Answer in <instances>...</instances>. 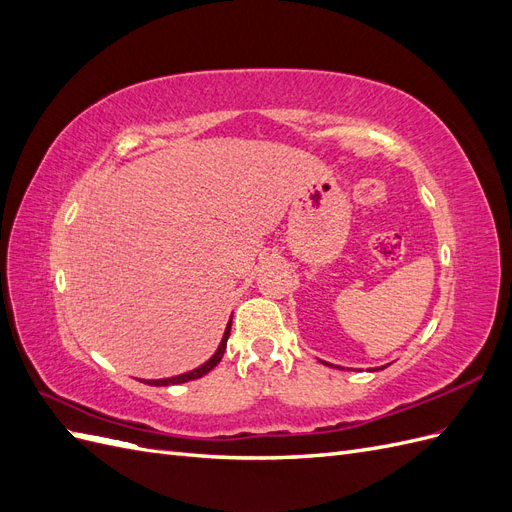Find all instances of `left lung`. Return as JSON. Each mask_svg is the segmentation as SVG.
<instances>
[{
  "instance_id": "1",
  "label": "left lung",
  "mask_w": 512,
  "mask_h": 512,
  "mask_svg": "<svg viewBox=\"0 0 512 512\" xmlns=\"http://www.w3.org/2000/svg\"><path fill=\"white\" fill-rule=\"evenodd\" d=\"M324 363V361H322ZM324 365H329V363H324ZM380 369H384V367H380Z\"/></svg>"
}]
</instances>
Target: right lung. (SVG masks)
Masks as SVG:
<instances>
[{
	"label": "right lung",
	"instance_id": "add662e5",
	"mask_svg": "<svg viewBox=\"0 0 512 512\" xmlns=\"http://www.w3.org/2000/svg\"><path fill=\"white\" fill-rule=\"evenodd\" d=\"M228 335H230V322H228V327H226V331H224V337H222V342H220L218 350H215V354L211 356V359H209L207 363L200 365V367H196V369L188 371V374L173 376V378H162V380H143V382H145V384H149V386H168V384H181V382H188V380L203 378L205 374H209V371H211L215 365H218V363L222 361L224 350H226V342H228Z\"/></svg>",
	"mask_w": 512,
	"mask_h": 512
}]
</instances>
